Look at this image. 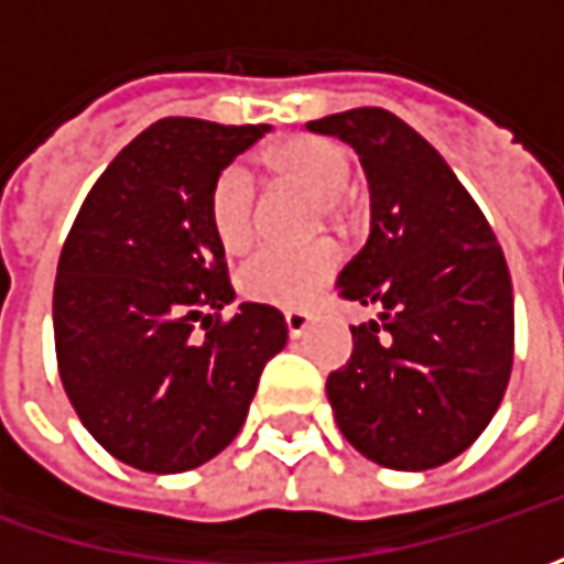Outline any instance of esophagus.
I'll return each instance as SVG.
<instances>
[{"label": "esophagus", "instance_id": "1", "mask_svg": "<svg viewBox=\"0 0 564 564\" xmlns=\"http://www.w3.org/2000/svg\"><path fill=\"white\" fill-rule=\"evenodd\" d=\"M285 326H289V336L301 338L311 326V316L307 311H285Z\"/></svg>", "mask_w": 564, "mask_h": 564}]
</instances>
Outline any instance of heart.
I'll use <instances>...</instances> for the list:
<instances>
[{
    "label": "heart",
    "mask_w": 564,
    "mask_h": 564,
    "mask_svg": "<svg viewBox=\"0 0 564 564\" xmlns=\"http://www.w3.org/2000/svg\"><path fill=\"white\" fill-rule=\"evenodd\" d=\"M263 160L279 178H289L316 191L323 209L336 213L338 191L351 175V163L338 147L311 134H294V138L272 143ZM253 206H257L253 175L241 163L223 165L206 194V216H209V228L216 241L228 253H241L250 248ZM338 260L341 257L333 241H314L301 248L267 245L238 270V292L253 304L301 307L336 275Z\"/></svg>",
    "instance_id": "b5f03b06"
}]
</instances>
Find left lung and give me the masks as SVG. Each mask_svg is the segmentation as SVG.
I'll use <instances>...</instances> for the list:
<instances>
[{"instance_id": "8db88e82", "label": "left lung", "mask_w": 564, "mask_h": 564, "mask_svg": "<svg viewBox=\"0 0 564 564\" xmlns=\"http://www.w3.org/2000/svg\"><path fill=\"white\" fill-rule=\"evenodd\" d=\"M307 128L351 143L370 182V238L338 294L382 314L351 326V360L326 379L338 430L382 467H440L487 430L509 386L506 253L448 163L399 116L364 106Z\"/></svg>"}]
</instances>
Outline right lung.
Masks as SVG:
<instances>
[{
  "label": "right lung",
  "mask_w": 564,
  "mask_h": 564,
  "mask_svg": "<svg viewBox=\"0 0 564 564\" xmlns=\"http://www.w3.org/2000/svg\"><path fill=\"white\" fill-rule=\"evenodd\" d=\"M270 124L160 119L90 187L58 257L55 360L80 423L112 458L182 474L241 430L289 326L235 297L206 194ZM202 323L204 337L193 333Z\"/></svg>",
  "instance_id": "1"
}]
</instances>
